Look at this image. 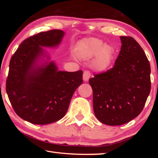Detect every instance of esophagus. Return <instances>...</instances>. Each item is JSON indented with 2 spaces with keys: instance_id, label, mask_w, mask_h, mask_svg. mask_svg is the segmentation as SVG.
Returning a JSON list of instances; mask_svg holds the SVG:
<instances>
[{
  "instance_id": "1",
  "label": "esophagus",
  "mask_w": 158,
  "mask_h": 158,
  "mask_svg": "<svg viewBox=\"0 0 158 158\" xmlns=\"http://www.w3.org/2000/svg\"><path fill=\"white\" fill-rule=\"evenodd\" d=\"M90 75H91V74H90L89 71H88V70L84 71V74H83V79H84L85 81H89V79L90 77Z\"/></svg>"
}]
</instances>
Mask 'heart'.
Returning <instances> with one entry per match:
<instances>
[{
    "label": "heart",
    "instance_id": "heart-1",
    "mask_svg": "<svg viewBox=\"0 0 158 158\" xmlns=\"http://www.w3.org/2000/svg\"><path fill=\"white\" fill-rule=\"evenodd\" d=\"M115 49L111 44H104L97 38H85L79 42L76 49L77 57L83 60H90L93 57L92 66L95 70L105 72L111 65L115 56Z\"/></svg>",
    "mask_w": 158,
    "mask_h": 158
}]
</instances>
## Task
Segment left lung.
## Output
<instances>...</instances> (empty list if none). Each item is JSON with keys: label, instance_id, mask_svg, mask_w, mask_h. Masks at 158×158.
<instances>
[{"label": "left lung", "instance_id": "8db88e82", "mask_svg": "<svg viewBox=\"0 0 158 158\" xmlns=\"http://www.w3.org/2000/svg\"><path fill=\"white\" fill-rule=\"evenodd\" d=\"M121 48L113 68L89 79L95 116L108 125H121L143 110L151 91V66L132 37L121 36Z\"/></svg>", "mask_w": 158, "mask_h": 158}]
</instances>
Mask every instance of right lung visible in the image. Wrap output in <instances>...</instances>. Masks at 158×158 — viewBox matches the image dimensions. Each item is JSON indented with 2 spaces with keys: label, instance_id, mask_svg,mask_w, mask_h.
Masks as SVG:
<instances>
[{
  "label": "right lung",
  "instance_id": "1",
  "mask_svg": "<svg viewBox=\"0 0 158 158\" xmlns=\"http://www.w3.org/2000/svg\"><path fill=\"white\" fill-rule=\"evenodd\" d=\"M64 34L55 29L29 37L10 60L7 94L15 113L33 124H49L62 118L83 82L82 70L58 71L53 61L37 65L44 56L41 47L58 46Z\"/></svg>",
  "mask_w": 158,
  "mask_h": 158
}]
</instances>
